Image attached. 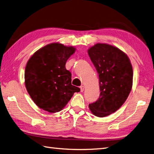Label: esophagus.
Instances as JSON below:
<instances>
[{"mask_svg": "<svg viewBox=\"0 0 154 154\" xmlns=\"http://www.w3.org/2000/svg\"><path fill=\"white\" fill-rule=\"evenodd\" d=\"M83 91H84V87L81 86L80 87V91L81 92H83Z\"/></svg>", "mask_w": 154, "mask_h": 154, "instance_id": "esophagus-1", "label": "esophagus"}]
</instances>
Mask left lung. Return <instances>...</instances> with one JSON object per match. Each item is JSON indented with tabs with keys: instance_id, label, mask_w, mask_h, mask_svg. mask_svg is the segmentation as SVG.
I'll use <instances>...</instances> for the list:
<instances>
[{
	"instance_id": "obj_1",
	"label": "left lung",
	"mask_w": 154,
	"mask_h": 154,
	"mask_svg": "<svg viewBox=\"0 0 154 154\" xmlns=\"http://www.w3.org/2000/svg\"><path fill=\"white\" fill-rule=\"evenodd\" d=\"M99 75L98 100L88 105L91 112L103 118L118 110L132 87L133 71L127 55L114 46L96 44L88 50Z\"/></svg>"
}]
</instances>
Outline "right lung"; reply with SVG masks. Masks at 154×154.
Listing matches in <instances>:
<instances>
[{
	"instance_id": "1",
	"label": "right lung",
	"mask_w": 154,
	"mask_h": 154,
	"mask_svg": "<svg viewBox=\"0 0 154 154\" xmlns=\"http://www.w3.org/2000/svg\"><path fill=\"white\" fill-rule=\"evenodd\" d=\"M75 48L53 43L34 53L25 69V85L39 108L54 113L62 110L80 88L71 84V73L66 68Z\"/></svg>"
}]
</instances>
